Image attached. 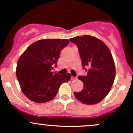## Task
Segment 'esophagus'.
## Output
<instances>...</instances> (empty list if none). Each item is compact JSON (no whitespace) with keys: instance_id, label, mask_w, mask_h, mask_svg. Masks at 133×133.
<instances>
[{"instance_id":"esophagus-1","label":"esophagus","mask_w":133,"mask_h":133,"mask_svg":"<svg viewBox=\"0 0 133 133\" xmlns=\"http://www.w3.org/2000/svg\"><path fill=\"white\" fill-rule=\"evenodd\" d=\"M76 79H77V77H73V76L71 77V80H76Z\"/></svg>"}]
</instances>
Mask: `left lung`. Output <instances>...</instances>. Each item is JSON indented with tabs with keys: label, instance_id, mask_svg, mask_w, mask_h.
I'll return each instance as SVG.
<instances>
[{
	"label": "left lung",
	"instance_id": "8db88e82",
	"mask_svg": "<svg viewBox=\"0 0 133 133\" xmlns=\"http://www.w3.org/2000/svg\"><path fill=\"white\" fill-rule=\"evenodd\" d=\"M78 47L82 66L86 76H78L83 82L80 92H74L76 98L85 104L99 103L108 95L115 79V65L112 54L103 41L91 36L71 38Z\"/></svg>",
	"mask_w": 133,
	"mask_h": 133
}]
</instances>
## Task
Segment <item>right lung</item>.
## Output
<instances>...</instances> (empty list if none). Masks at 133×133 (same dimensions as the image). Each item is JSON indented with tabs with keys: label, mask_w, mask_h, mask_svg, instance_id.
I'll use <instances>...</instances> for the list:
<instances>
[{
	"label": "right lung",
	"mask_w": 133,
	"mask_h": 133,
	"mask_svg": "<svg viewBox=\"0 0 133 133\" xmlns=\"http://www.w3.org/2000/svg\"><path fill=\"white\" fill-rule=\"evenodd\" d=\"M68 39H42L34 42L17 63L16 76L23 93L30 100L44 103L54 98L62 83L71 79L69 73L52 72Z\"/></svg>",
	"instance_id": "right-lung-1"
}]
</instances>
